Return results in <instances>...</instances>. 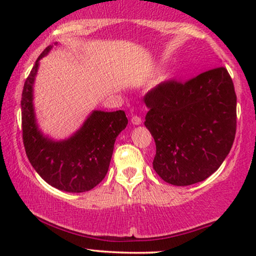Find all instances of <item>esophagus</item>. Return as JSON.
Returning <instances> with one entry per match:
<instances>
[{
	"instance_id": "34e87169",
	"label": "esophagus",
	"mask_w": 256,
	"mask_h": 256,
	"mask_svg": "<svg viewBox=\"0 0 256 256\" xmlns=\"http://www.w3.org/2000/svg\"><path fill=\"white\" fill-rule=\"evenodd\" d=\"M130 122L134 126H138V124H142V118L138 116V115H132V118H130Z\"/></svg>"
}]
</instances>
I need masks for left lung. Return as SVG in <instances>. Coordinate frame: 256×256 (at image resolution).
I'll use <instances>...</instances> for the list:
<instances>
[{
	"label": "left lung",
	"instance_id": "obj_1",
	"mask_svg": "<svg viewBox=\"0 0 256 256\" xmlns=\"http://www.w3.org/2000/svg\"><path fill=\"white\" fill-rule=\"evenodd\" d=\"M146 127L156 144L152 166L166 183L186 186L219 169L236 132V94L222 66L180 82L168 80L144 96Z\"/></svg>",
	"mask_w": 256,
	"mask_h": 256
}]
</instances>
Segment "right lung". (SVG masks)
I'll return each mask as SVG.
<instances>
[{"mask_svg":"<svg viewBox=\"0 0 256 256\" xmlns=\"http://www.w3.org/2000/svg\"><path fill=\"white\" fill-rule=\"evenodd\" d=\"M51 48L50 45L42 52L24 82L20 100L24 148L31 166L51 186L66 192H86L106 176L115 140L128 118L124 110H94L68 140L56 142L43 136L34 118L32 85L38 62Z\"/></svg>","mask_w":256,"mask_h":256,"instance_id":"add662e5","label":"right lung"}]
</instances>
